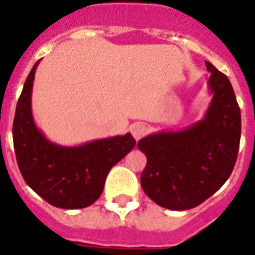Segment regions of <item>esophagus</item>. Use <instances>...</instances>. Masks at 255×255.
Returning <instances> with one entry per match:
<instances>
[{
	"instance_id": "obj_1",
	"label": "esophagus",
	"mask_w": 255,
	"mask_h": 255,
	"mask_svg": "<svg viewBox=\"0 0 255 255\" xmlns=\"http://www.w3.org/2000/svg\"><path fill=\"white\" fill-rule=\"evenodd\" d=\"M130 131H131L132 136L138 140V139L143 138L144 135H145V132H147V126L141 123L132 124L131 128H130Z\"/></svg>"
}]
</instances>
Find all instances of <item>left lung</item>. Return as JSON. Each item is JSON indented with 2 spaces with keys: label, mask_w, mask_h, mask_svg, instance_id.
I'll return each mask as SVG.
<instances>
[{
  "label": "left lung",
  "mask_w": 255,
  "mask_h": 255,
  "mask_svg": "<svg viewBox=\"0 0 255 255\" xmlns=\"http://www.w3.org/2000/svg\"><path fill=\"white\" fill-rule=\"evenodd\" d=\"M212 101L202 120L180 131H159L138 141L147 157L144 193L173 211L194 208L229 179L238 158L242 115L229 78L206 61Z\"/></svg>",
  "instance_id": "8db88e82"
}]
</instances>
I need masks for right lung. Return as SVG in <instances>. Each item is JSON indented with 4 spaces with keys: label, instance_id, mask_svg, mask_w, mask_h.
I'll return each mask as SVG.
<instances>
[{
    "label": "right lung",
    "instance_id": "right-lung-1",
    "mask_svg": "<svg viewBox=\"0 0 255 255\" xmlns=\"http://www.w3.org/2000/svg\"><path fill=\"white\" fill-rule=\"evenodd\" d=\"M35 62L17 101L12 139L19 170L25 182L57 208L91 206L101 197L106 177L135 147L131 134L100 139L76 147L52 143L37 128L31 114Z\"/></svg>",
    "mask_w": 255,
    "mask_h": 255
}]
</instances>
